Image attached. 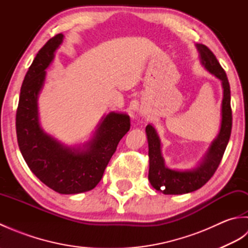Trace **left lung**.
<instances>
[{
    "label": "left lung",
    "mask_w": 248,
    "mask_h": 248,
    "mask_svg": "<svg viewBox=\"0 0 248 248\" xmlns=\"http://www.w3.org/2000/svg\"><path fill=\"white\" fill-rule=\"evenodd\" d=\"M200 62L210 73L222 82L223 101H222V123L217 138L210 145L203 160L193 170H175L165 166L164 159L161 154L160 139L155 129L151 124L146 127L148 140L149 155V175L148 179L156 191L166 195H180L196 191L207 183L217 171L232 128V112L230 107V85L225 70L219 65L213 52L204 45L197 44Z\"/></svg>",
    "instance_id": "left-lung-1"
}]
</instances>
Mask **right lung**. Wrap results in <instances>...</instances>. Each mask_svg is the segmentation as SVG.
Masks as SVG:
<instances>
[{
    "label": "right lung",
    "instance_id": "right-lung-1",
    "mask_svg": "<svg viewBox=\"0 0 248 248\" xmlns=\"http://www.w3.org/2000/svg\"><path fill=\"white\" fill-rule=\"evenodd\" d=\"M64 35L57 34L37 53L21 86L16 130L21 154L34 175L60 194L91 191L101 180L110 157L130 130V117L110 112L102 117L93 138L83 147H68L44 132L38 118V94L46 69Z\"/></svg>",
    "mask_w": 248,
    "mask_h": 248
}]
</instances>
